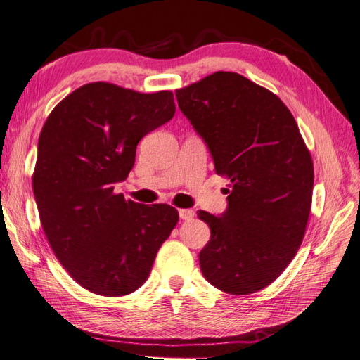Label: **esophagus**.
<instances>
[{
    "instance_id": "esophagus-1",
    "label": "esophagus",
    "mask_w": 360,
    "mask_h": 360,
    "mask_svg": "<svg viewBox=\"0 0 360 360\" xmlns=\"http://www.w3.org/2000/svg\"><path fill=\"white\" fill-rule=\"evenodd\" d=\"M179 217L182 220H190V219L195 217V211L187 210V208H182V210H179Z\"/></svg>"
}]
</instances>
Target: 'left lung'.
I'll return each mask as SVG.
<instances>
[{
	"label": "left lung",
	"mask_w": 360,
	"mask_h": 360,
	"mask_svg": "<svg viewBox=\"0 0 360 360\" xmlns=\"http://www.w3.org/2000/svg\"><path fill=\"white\" fill-rule=\"evenodd\" d=\"M174 94L233 187L224 216L198 211L211 229L200 271L222 292H259L288 268L306 234L311 155L281 98L242 75L217 71Z\"/></svg>",
	"instance_id": "obj_1"
}]
</instances>
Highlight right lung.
<instances>
[{"instance_id": "right-lung-1", "label": "right lung", "mask_w": 360, "mask_h": 360, "mask_svg": "<svg viewBox=\"0 0 360 360\" xmlns=\"http://www.w3.org/2000/svg\"><path fill=\"white\" fill-rule=\"evenodd\" d=\"M172 91L144 94L92 82L54 106L39 135L33 193L60 264L86 290L123 297L141 288L178 210L115 193L136 144L174 115Z\"/></svg>"}]
</instances>
